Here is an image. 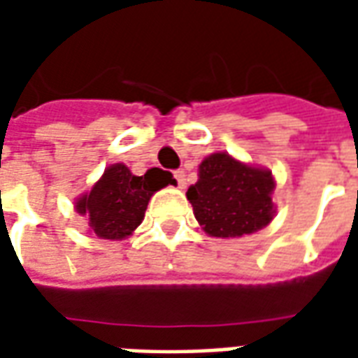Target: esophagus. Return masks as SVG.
I'll list each match as a JSON object with an SVG mask.
<instances>
[{"mask_svg":"<svg viewBox=\"0 0 358 358\" xmlns=\"http://www.w3.org/2000/svg\"><path fill=\"white\" fill-rule=\"evenodd\" d=\"M174 178L178 182V187H186V172L174 171Z\"/></svg>","mask_w":358,"mask_h":358,"instance_id":"1","label":"esophagus"}]
</instances>
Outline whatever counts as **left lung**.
Wrapping results in <instances>:
<instances>
[{
  "mask_svg": "<svg viewBox=\"0 0 358 358\" xmlns=\"http://www.w3.org/2000/svg\"><path fill=\"white\" fill-rule=\"evenodd\" d=\"M274 176L268 169L245 164L224 151L205 157L187 201L213 238H241L259 232L274 218Z\"/></svg>",
  "mask_w": 358,
  "mask_h": 358,
  "instance_id": "1",
  "label": "left lung"
}]
</instances>
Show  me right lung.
Wrapping results in <instances>:
<instances>
[{
	"mask_svg": "<svg viewBox=\"0 0 358 358\" xmlns=\"http://www.w3.org/2000/svg\"><path fill=\"white\" fill-rule=\"evenodd\" d=\"M169 184H176V180L161 169L136 176L126 164H110L90 194L76 199L74 209L88 217L90 230L97 238L124 240L141 224L151 195Z\"/></svg>",
	"mask_w": 358,
	"mask_h": 358,
	"instance_id": "add662e5",
	"label": "right lung"
}]
</instances>
